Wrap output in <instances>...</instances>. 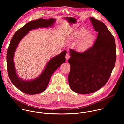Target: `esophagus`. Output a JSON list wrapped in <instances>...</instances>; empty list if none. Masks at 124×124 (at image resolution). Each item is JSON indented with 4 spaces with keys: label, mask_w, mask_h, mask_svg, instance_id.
Instances as JSON below:
<instances>
[{
    "label": "esophagus",
    "mask_w": 124,
    "mask_h": 124,
    "mask_svg": "<svg viewBox=\"0 0 124 124\" xmlns=\"http://www.w3.org/2000/svg\"><path fill=\"white\" fill-rule=\"evenodd\" d=\"M66 60H68V59L70 58V55H69V53H67V54H66Z\"/></svg>",
    "instance_id": "esophagus-1"
}]
</instances>
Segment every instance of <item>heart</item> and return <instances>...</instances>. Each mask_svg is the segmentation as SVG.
<instances>
[{
	"label": "heart",
	"instance_id": "b5f03b06",
	"mask_svg": "<svg viewBox=\"0 0 124 124\" xmlns=\"http://www.w3.org/2000/svg\"><path fill=\"white\" fill-rule=\"evenodd\" d=\"M70 39L71 40L80 39L77 43V49L79 52H84L91 47L94 43L95 37L92 33L88 32L87 29L79 28L72 33Z\"/></svg>",
	"mask_w": 124,
	"mask_h": 124
}]
</instances>
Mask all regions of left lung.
<instances>
[{"label": "left lung", "instance_id": "left-lung-1", "mask_svg": "<svg viewBox=\"0 0 124 124\" xmlns=\"http://www.w3.org/2000/svg\"><path fill=\"white\" fill-rule=\"evenodd\" d=\"M98 32L93 46L83 53L70 49V70L68 80L75 92L90 94L101 89L108 80L116 58L115 39L101 21L89 17Z\"/></svg>", "mask_w": 124, "mask_h": 124}]
</instances>
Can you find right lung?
Returning <instances> with one entry per match:
<instances>
[{
  "mask_svg": "<svg viewBox=\"0 0 124 124\" xmlns=\"http://www.w3.org/2000/svg\"><path fill=\"white\" fill-rule=\"evenodd\" d=\"M56 19H39L30 21L17 30L14 35L7 52V67L9 77L12 83L22 92L28 95H35L44 92L46 88L54 73L66 61V50L51 58L46 64L41 74L33 79L24 80L16 73L14 62L15 52L20 41L29 31L39 28H49L54 25Z\"/></svg>",
  "mask_w": 124,
  "mask_h": 124,
  "instance_id": "1",
  "label": "right lung"
}]
</instances>
